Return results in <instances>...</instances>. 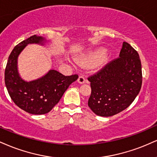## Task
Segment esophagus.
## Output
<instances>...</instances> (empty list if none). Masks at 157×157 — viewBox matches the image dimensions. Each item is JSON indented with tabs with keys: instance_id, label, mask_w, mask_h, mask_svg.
<instances>
[{
	"instance_id": "obj_1",
	"label": "esophagus",
	"mask_w": 157,
	"mask_h": 157,
	"mask_svg": "<svg viewBox=\"0 0 157 157\" xmlns=\"http://www.w3.org/2000/svg\"><path fill=\"white\" fill-rule=\"evenodd\" d=\"M77 81H78L79 83H81V84L85 83L86 81V77H85L84 76H82V75H80V76L78 77V80H77Z\"/></svg>"
}]
</instances>
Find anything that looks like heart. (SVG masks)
<instances>
[{"mask_svg": "<svg viewBox=\"0 0 157 157\" xmlns=\"http://www.w3.org/2000/svg\"><path fill=\"white\" fill-rule=\"evenodd\" d=\"M105 53V50L103 49H100V50L96 51L94 52H91L89 55H87V56H82L77 58V63H80V65L82 66H88L89 64L92 63L93 62L95 61L96 60H97L98 58H101V56H104ZM105 59L104 58H100V59L97 60V61L96 62V63L97 65H101L105 62Z\"/></svg>", "mask_w": 157, "mask_h": 157, "instance_id": "heart-1", "label": "heart"}]
</instances>
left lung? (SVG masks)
Returning <instances> with one entry per match:
<instances>
[{"mask_svg": "<svg viewBox=\"0 0 157 157\" xmlns=\"http://www.w3.org/2000/svg\"><path fill=\"white\" fill-rule=\"evenodd\" d=\"M142 78L139 54L124 41L119 57L88 77L91 88L88 107L99 116L118 114L127 108L138 95Z\"/></svg>", "mask_w": 157, "mask_h": 157, "instance_id": "1", "label": "left lung"}]
</instances>
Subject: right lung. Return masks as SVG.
I'll use <instances>...</instances> for the list:
<instances>
[{
  "label": "right lung",
  "instance_id": "1",
  "mask_svg": "<svg viewBox=\"0 0 157 157\" xmlns=\"http://www.w3.org/2000/svg\"><path fill=\"white\" fill-rule=\"evenodd\" d=\"M44 38L33 35L14 47L9 55L5 69V84L15 105L28 113H48L57 105L69 86L78 78L77 75L65 76L50 70L38 80L25 82L19 76L17 57L28 44H43Z\"/></svg>",
  "mask_w": 157,
  "mask_h": 157
}]
</instances>
